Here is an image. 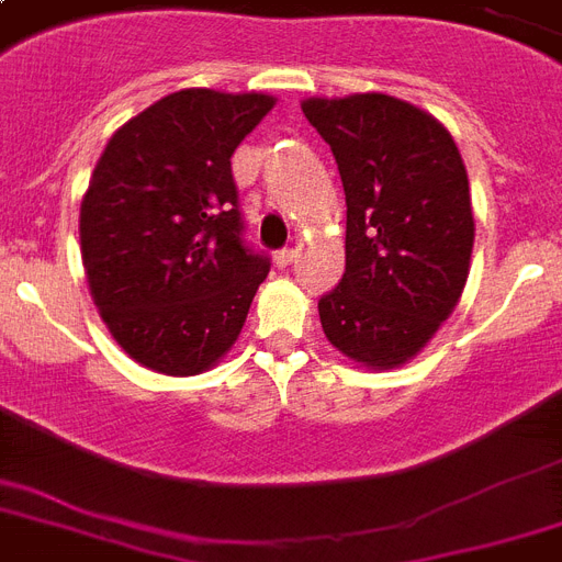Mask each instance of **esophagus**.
I'll return each mask as SVG.
<instances>
[{
	"mask_svg": "<svg viewBox=\"0 0 562 562\" xmlns=\"http://www.w3.org/2000/svg\"><path fill=\"white\" fill-rule=\"evenodd\" d=\"M294 256H297V250H294V247H282V250H277V254H273V265H277V268H289V265L294 262Z\"/></svg>",
	"mask_w": 562,
	"mask_h": 562,
	"instance_id": "1",
	"label": "esophagus"
}]
</instances>
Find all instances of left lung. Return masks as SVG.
I'll return each mask as SVG.
<instances>
[{"label": "left lung", "instance_id": "obj_1", "mask_svg": "<svg viewBox=\"0 0 562 562\" xmlns=\"http://www.w3.org/2000/svg\"><path fill=\"white\" fill-rule=\"evenodd\" d=\"M347 194V268L321 326L361 368L393 370L452 315L470 277V180L431 113L382 92L303 101Z\"/></svg>", "mask_w": 562, "mask_h": 562}]
</instances>
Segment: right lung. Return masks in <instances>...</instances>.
Listing matches in <instances>:
<instances>
[{
  "instance_id": "add662e5",
  "label": "right lung",
  "mask_w": 562,
  "mask_h": 562,
  "mask_svg": "<svg viewBox=\"0 0 562 562\" xmlns=\"http://www.w3.org/2000/svg\"><path fill=\"white\" fill-rule=\"evenodd\" d=\"M273 95L180 90L110 136L81 201L90 294L119 347L166 375L236 344L268 256L241 241L229 157Z\"/></svg>"
}]
</instances>
